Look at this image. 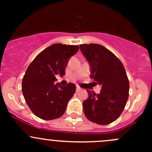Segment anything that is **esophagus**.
<instances>
[{
  "instance_id": "34e87169",
  "label": "esophagus",
  "mask_w": 152,
  "mask_h": 152,
  "mask_svg": "<svg viewBox=\"0 0 152 152\" xmlns=\"http://www.w3.org/2000/svg\"><path fill=\"white\" fill-rule=\"evenodd\" d=\"M81 90H82V89H81L80 87H78V86H77V87H76V92H79Z\"/></svg>"
}]
</instances>
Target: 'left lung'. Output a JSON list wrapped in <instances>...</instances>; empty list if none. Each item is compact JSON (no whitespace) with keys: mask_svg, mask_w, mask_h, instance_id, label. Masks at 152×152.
I'll list each match as a JSON object with an SVG mask.
<instances>
[{"mask_svg":"<svg viewBox=\"0 0 152 152\" xmlns=\"http://www.w3.org/2000/svg\"><path fill=\"white\" fill-rule=\"evenodd\" d=\"M81 51L90 66V78L102 87L96 94L87 90L83 102L85 115L90 121L107 125L116 120L124 110L129 98V82L120 59L103 45L82 44Z\"/></svg>","mask_w":152,"mask_h":152,"instance_id":"1","label":"left lung"}]
</instances>
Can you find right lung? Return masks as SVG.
<instances>
[{
  "instance_id": "obj_1",
  "label": "right lung",
  "mask_w": 152,
  "mask_h": 152,
  "mask_svg": "<svg viewBox=\"0 0 152 152\" xmlns=\"http://www.w3.org/2000/svg\"><path fill=\"white\" fill-rule=\"evenodd\" d=\"M79 50L78 45L56 43L44 49L28 65L22 81V92L32 113L45 121L59 118L65 113L76 85L62 86L56 75H65L69 58Z\"/></svg>"
}]
</instances>
